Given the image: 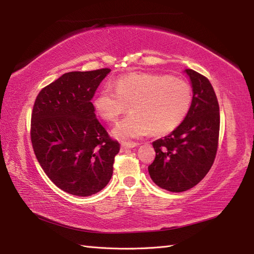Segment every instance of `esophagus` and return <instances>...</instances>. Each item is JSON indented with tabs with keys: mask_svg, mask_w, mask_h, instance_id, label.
<instances>
[{
	"mask_svg": "<svg viewBox=\"0 0 254 254\" xmlns=\"http://www.w3.org/2000/svg\"><path fill=\"white\" fill-rule=\"evenodd\" d=\"M137 143H130V142H123L121 144V147L122 149H130V148H134L137 146Z\"/></svg>",
	"mask_w": 254,
	"mask_h": 254,
	"instance_id": "1",
	"label": "esophagus"
}]
</instances>
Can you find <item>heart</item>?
I'll list each match as a JSON object with an SVG mask.
<instances>
[{
	"instance_id": "1",
	"label": "heart",
	"mask_w": 254,
	"mask_h": 254,
	"mask_svg": "<svg viewBox=\"0 0 254 254\" xmlns=\"http://www.w3.org/2000/svg\"><path fill=\"white\" fill-rule=\"evenodd\" d=\"M192 102V91L185 80L157 74H130L105 86L94 98L97 115L106 121L118 120L130 105L131 115L113 127L119 139L139 138L153 130L166 134L179 126Z\"/></svg>"
}]
</instances>
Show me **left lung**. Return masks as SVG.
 Masks as SVG:
<instances>
[{"instance_id": "1", "label": "left lung", "mask_w": 254, "mask_h": 254, "mask_svg": "<svg viewBox=\"0 0 254 254\" xmlns=\"http://www.w3.org/2000/svg\"><path fill=\"white\" fill-rule=\"evenodd\" d=\"M192 86V102L185 120L169 135L156 139V157L148 166L152 180L170 192L195 187L206 176L217 152L219 106L209 80L187 68Z\"/></svg>"}]
</instances>
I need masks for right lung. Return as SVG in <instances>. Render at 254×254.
Segmentation results:
<instances>
[{
  "mask_svg": "<svg viewBox=\"0 0 254 254\" xmlns=\"http://www.w3.org/2000/svg\"><path fill=\"white\" fill-rule=\"evenodd\" d=\"M110 68L63 74L38 94L31 143L38 163L55 185L89 196L110 181L120 144L96 118L91 98Z\"/></svg>",
  "mask_w": 254,
  "mask_h": 254,
  "instance_id": "right-lung-1",
  "label": "right lung"
}]
</instances>
